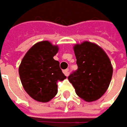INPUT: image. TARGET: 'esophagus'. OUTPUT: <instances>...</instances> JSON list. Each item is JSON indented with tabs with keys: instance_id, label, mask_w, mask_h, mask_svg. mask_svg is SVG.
<instances>
[{
	"instance_id": "1",
	"label": "esophagus",
	"mask_w": 127,
	"mask_h": 127,
	"mask_svg": "<svg viewBox=\"0 0 127 127\" xmlns=\"http://www.w3.org/2000/svg\"><path fill=\"white\" fill-rule=\"evenodd\" d=\"M64 75L66 76H68V74H69V73H68V69H65V70L64 71Z\"/></svg>"
}]
</instances>
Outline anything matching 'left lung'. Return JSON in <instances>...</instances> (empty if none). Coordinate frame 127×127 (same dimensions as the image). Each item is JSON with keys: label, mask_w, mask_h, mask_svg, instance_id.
Masks as SVG:
<instances>
[{"label": "left lung", "mask_w": 127, "mask_h": 127, "mask_svg": "<svg viewBox=\"0 0 127 127\" xmlns=\"http://www.w3.org/2000/svg\"><path fill=\"white\" fill-rule=\"evenodd\" d=\"M78 69L68 77L76 93L87 102L98 100L107 90L112 76L110 59L100 46L91 42L73 48Z\"/></svg>", "instance_id": "obj_1"}]
</instances>
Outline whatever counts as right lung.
<instances>
[{"instance_id": "obj_1", "label": "right lung", "mask_w": 127, "mask_h": 127, "mask_svg": "<svg viewBox=\"0 0 127 127\" xmlns=\"http://www.w3.org/2000/svg\"><path fill=\"white\" fill-rule=\"evenodd\" d=\"M57 46L48 41L37 43L27 51L19 67V75L24 89L33 99L46 102L58 92V81L64 76L59 62L54 59Z\"/></svg>"}]
</instances>
